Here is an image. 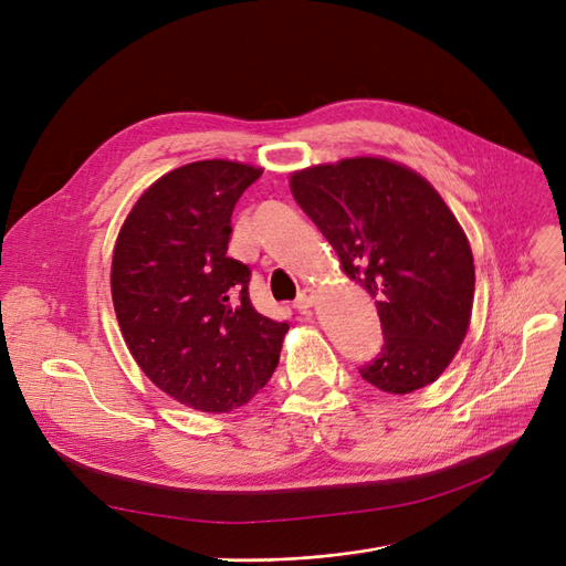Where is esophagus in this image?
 Segmentation results:
<instances>
[{"label":"esophagus","instance_id":"34e87169","mask_svg":"<svg viewBox=\"0 0 566 566\" xmlns=\"http://www.w3.org/2000/svg\"><path fill=\"white\" fill-rule=\"evenodd\" d=\"M314 305H316V291L314 289H303L301 295H298V301H295L293 307L298 310V312H303V314H307Z\"/></svg>","mask_w":566,"mask_h":566}]
</instances>
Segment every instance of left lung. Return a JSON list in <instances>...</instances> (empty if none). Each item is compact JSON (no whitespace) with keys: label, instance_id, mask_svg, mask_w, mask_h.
I'll list each match as a JSON object with an SVG mask.
<instances>
[{"label":"left lung","instance_id":"8db88e82","mask_svg":"<svg viewBox=\"0 0 566 566\" xmlns=\"http://www.w3.org/2000/svg\"><path fill=\"white\" fill-rule=\"evenodd\" d=\"M289 186L342 271L376 298L382 348L360 376L390 395L433 382L474 298L472 250L448 203L418 171L371 156L293 171Z\"/></svg>","mask_w":566,"mask_h":566}]
</instances>
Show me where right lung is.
<instances>
[{"mask_svg":"<svg viewBox=\"0 0 566 566\" xmlns=\"http://www.w3.org/2000/svg\"><path fill=\"white\" fill-rule=\"evenodd\" d=\"M263 174L233 160L178 167L118 231L112 303L139 369L201 412H229L271 380L286 321L250 303V268L227 256L235 201Z\"/></svg>","mask_w":566,"mask_h":566,"instance_id":"right-lung-1","label":"right lung"}]
</instances>
